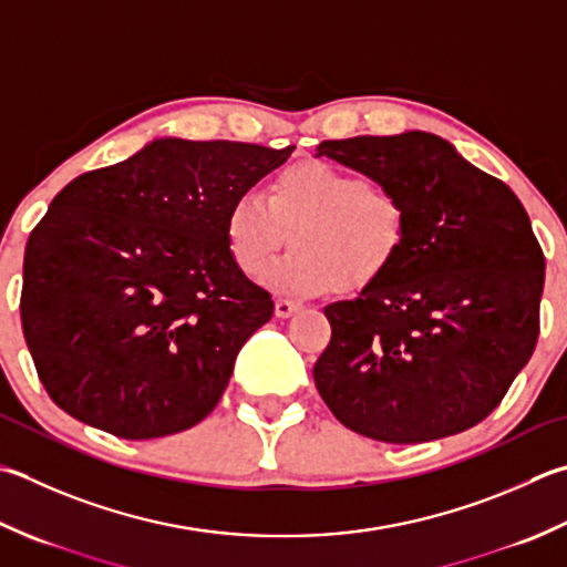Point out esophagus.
Listing matches in <instances>:
<instances>
[{
  "mask_svg": "<svg viewBox=\"0 0 567 567\" xmlns=\"http://www.w3.org/2000/svg\"><path fill=\"white\" fill-rule=\"evenodd\" d=\"M299 309H302V305L295 302V299L280 297V299H277V302H275V317H277V319H287V317H292L295 312H299Z\"/></svg>",
  "mask_w": 567,
  "mask_h": 567,
  "instance_id": "1",
  "label": "esophagus"
}]
</instances>
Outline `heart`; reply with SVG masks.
<instances>
[{"label": "heart", "instance_id": "heart-1", "mask_svg": "<svg viewBox=\"0 0 567 567\" xmlns=\"http://www.w3.org/2000/svg\"><path fill=\"white\" fill-rule=\"evenodd\" d=\"M224 228L230 258L246 275L260 272L290 233L292 248L262 272V282L309 297L379 282L403 255L408 216L365 176L309 159L277 172L268 198L255 192L233 198Z\"/></svg>", "mask_w": 567, "mask_h": 567}]
</instances>
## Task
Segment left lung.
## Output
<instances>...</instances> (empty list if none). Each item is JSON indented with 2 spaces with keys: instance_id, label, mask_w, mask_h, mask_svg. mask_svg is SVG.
Instances as JSON below:
<instances>
[{
  "instance_id": "1",
  "label": "left lung",
  "mask_w": 567,
  "mask_h": 567,
  "mask_svg": "<svg viewBox=\"0 0 567 567\" xmlns=\"http://www.w3.org/2000/svg\"><path fill=\"white\" fill-rule=\"evenodd\" d=\"M321 154L391 192L408 238L379 282L324 307L319 395L341 425L393 445L482 423L538 339L546 258L526 208L430 132L327 140Z\"/></svg>"
}]
</instances>
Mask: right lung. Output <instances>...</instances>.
Instances as JSON below:
<instances>
[{"label": "right lung", "mask_w": 567, "mask_h": 567, "mask_svg": "<svg viewBox=\"0 0 567 567\" xmlns=\"http://www.w3.org/2000/svg\"><path fill=\"white\" fill-rule=\"evenodd\" d=\"M295 147L152 140L53 198L24 252L21 327L51 401L125 440L194 427L272 317L226 210Z\"/></svg>", "instance_id": "1"}]
</instances>
